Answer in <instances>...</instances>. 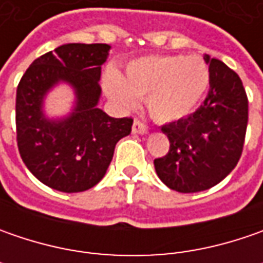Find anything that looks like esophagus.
I'll use <instances>...</instances> for the list:
<instances>
[{
	"label": "esophagus",
	"mask_w": 263,
	"mask_h": 263,
	"mask_svg": "<svg viewBox=\"0 0 263 263\" xmlns=\"http://www.w3.org/2000/svg\"><path fill=\"white\" fill-rule=\"evenodd\" d=\"M147 126L145 123H142V121H139V120H135V123H133V127H132V132L135 133V135H146L147 133Z\"/></svg>",
	"instance_id": "obj_1"
}]
</instances>
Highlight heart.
Returning a JSON list of instances; mask_svg holds the SVG:
<instances>
[{
  "label": "heart",
  "instance_id": "heart-1",
  "mask_svg": "<svg viewBox=\"0 0 263 263\" xmlns=\"http://www.w3.org/2000/svg\"><path fill=\"white\" fill-rule=\"evenodd\" d=\"M209 68L199 57L151 55L128 63L124 79L109 70L104 89L121 108H133L146 98L147 111L161 123L190 116L209 86Z\"/></svg>",
  "mask_w": 263,
  "mask_h": 263
}]
</instances>
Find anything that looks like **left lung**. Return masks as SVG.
I'll return each mask as SVG.
<instances>
[{
  "label": "left lung",
  "mask_w": 263,
  "mask_h": 263,
  "mask_svg": "<svg viewBox=\"0 0 263 263\" xmlns=\"http://www.w3.org/2000/svg\"><path fill=\"white\" fill-rule=\"evenodd\" d=\"M203 60L211 74L206 98L193 114L162 126L170 151L154 161L161 181L180 193L224 180L241 157L248 128V95L237 73L217 58Z\"/></svg>",
  "instance_id": "left-lung-1"
}]
</instances>
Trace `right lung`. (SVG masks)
Instances as JSON below:
<instances>
[{
	"label": "right lung",
	"mask_w": 263,
	"mask_h": 263,
	"mask_svg": "<svg viewBox=\"0 0 263 263\" xmlns=\"http://www.w3.org/2000/svg\"><path fill=\"white\" fill-rule=\"evenodd\" d=\"M111 46L66 44L30 64L15 95V128L20 157L33 176L64 193L85 192L98 184L111 164L117 142L132 132L133 120L112 118L101 108V66ZM64 81L75 89L73 111L49 120L43 98Z\"/></svg>",
	"instance_id": "1"
}]
</instances>
